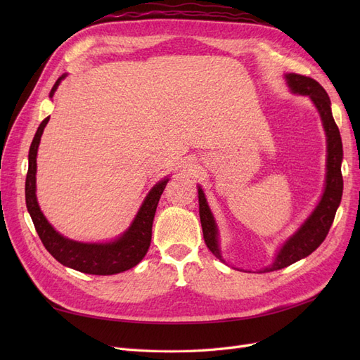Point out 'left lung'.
<instances>
[{"label": "left lung", "mask_w": 360, "mask_h": 360, "mask_svg": "<svg viewBox=\"0 0 360 360\" xmlns=\"http://www.w3.org/2000/svg\"><path fill=\"white\" fill-rule=\"evenodd\" d=\"M284 78L287 81L288 89L292 94L308 96L312 103L317 108L320 114L323 129L326 134V144H328V156H326V181L324 191L319 204L315 205L312 213L304 219V222L297 228L294 234H291L287 240L281 245L278 252L271 263L261 269L259 271H274L284 269L296 261L308 257L317 249L328 236L332 222L335 219V213L341 204L342 198V141L340 135L330 108V99L323 86L308 76L297 73H285ZM198 188V202H200V219L202 226L204 242L212 250V254L219 258L222 263L225 259L219 246V228L214 221V216L210 210L209 202L204 195L201 186Z\"/></svg>", "instance_id": "1"}]
</instances>
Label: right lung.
Masks as SVG:
<instances>
[{"instance_id":"obj_1","label":"right lung","mask_w":360,"mask_h":360,"mask_svg":"<svg viewBox=\"0 0 360 360\" xmlns=\"http://www.w3.org/2000/svg\"><path fill=\"white\" fill-rule=\"evenodd\" d=\"M68 73L61 75L53 84L49 97L52 99L53 93L57 91L61 81L66 78ZM49 122L46 117L40 123L37 132L32 138V143L28 153V172L25 180V202L28 213L36 226V231L40 240L48 249V252L56 258L63 266L70 267L73 270L82 271L89 275H115L122 274L129 269L135 267L141 263L147 254L151 242V226L156 213V207L160 195L165 189L169 176L159 180L153 188L150 189L147 197L141 204L138 213L135 214L132 224L127 230L120 234L114 240L103 243H85L72 240V238L60 234L53 228L40 210L36 195V172H37V150L40 144V138L43 130Z\"/></svg>"}]
</instances>
